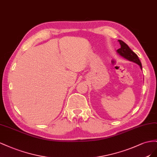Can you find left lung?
Segmentation results:
<instances>
[{"label": "left lung", "instance_id": "left-lung-1", "mask_svg": "<svg viewBox=\"0 0 157 157\" xmlns=\"http://www.w3.org/2000/svg\"><path fill=\"white\" fill-rule=\"evenodd\" d=\"M118 41L120 44V48L116 51L118 55L125 59L135 62V63L140 66V68L142 70L141 63L136 54L132 51V49L128 47V44L122 41V40H118Z\"/></svg>", "mask_w": 157, "mask_h": 157}]
</instances>
